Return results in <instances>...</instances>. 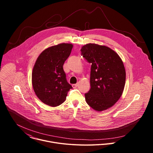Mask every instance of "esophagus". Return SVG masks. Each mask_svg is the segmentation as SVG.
Segmentation results:
<instances>
[{
    "instance_id": "34e87169",
    "label": "esophagus",
    "mask_w": 153,
    "mask_h": 153,
    "mask_svg": "<svg viewBox=\"0 0 153 153\" xmlns=\"http://www.w3.org/2000/svg\"><path fill=\"white\" fill-rule=\"evenodd\" d=\"M79 86V83H76V84H73L72 85V86L74 88H77V87Z\"/></svg>"
}]
</instances>
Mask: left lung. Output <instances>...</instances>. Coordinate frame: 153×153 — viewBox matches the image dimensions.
I'll return each mask as SVG.
<instances>
[{
    "label": "left lung",
    "instance_id": "8db88e82",
    "mask_svg": "<svg viewBox=\"0 0 153 153\" xmlns=\"http://www.w3.org/2000/svg\"><path fill=\"white\" fill-rule=\"evenodd\" d=\"M80 50L91 64V88L85 94L86 102L97 111L107 110L122 94L126 79L123 63L114 51L104 45L88 43Z\"/></svg>",
    "mask_w": 153,
    "mask_h": 153
}]
</instances>
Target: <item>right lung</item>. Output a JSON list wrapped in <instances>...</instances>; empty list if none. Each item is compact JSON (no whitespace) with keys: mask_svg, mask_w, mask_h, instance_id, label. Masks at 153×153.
<instances>
[{"mask_svg":"<svg viewBox=\"0 0 153 153\" xmlns=\"http://www.w3.org/2000/svg\"><path fill=\"white\" fill-rule=\"evenodd\" d=\"M73 44L60 43L43 51L37 57L32 72L33 90L46 105H61L73 87L66 79L63 65L70 56Z\"/></svg>","mask_w":153,"mask_h":153,"instance_id":"obj_1","label":"right lung"}]
</instances>
